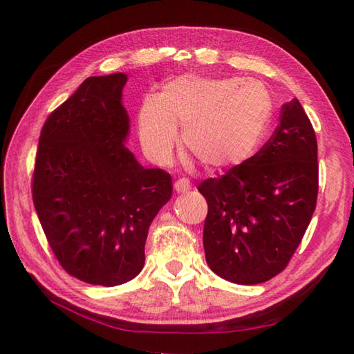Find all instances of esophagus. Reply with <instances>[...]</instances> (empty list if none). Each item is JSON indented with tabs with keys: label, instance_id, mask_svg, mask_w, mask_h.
<instances>
[{
	"label": "esophagus",
	"instance_id": "obj_1",
	"mask_svg": "<svg viewBox=\"0 0 354 354\" xmlns=\"http://www.w3.org/2000/svg\"><path fill=\"white\" fill-rule=\"evenodd\" d=\"M175 190L178 192V194H184V192H189L190 190V181L187 178H181L178 179V181L175 183Z\"/></svg>",
	"mask_w": 354,
	"mask_h": 354
}]
</instances>
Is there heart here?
<instances>
[{"label":"heart","mask_w":354,"mask_h":354,"mask_svg":"<svg viewBox=\"0 0 354 354\" xmlns=\"http://www.w3.org/2000/svg\"><path fill=\"white\" fill-rule=\"evenodd\" d=\"M273 113L272 98L261 82L239 77L183 76L159 97H148L139 111L143 151L165 164L183 128V147L206 170L232 169L261 145Z\"/></svg>","instance_id":"1"}]
</instances>
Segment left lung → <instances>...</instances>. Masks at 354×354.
Returning <instances> with one entry per match:
<instances>
[{
    "instance_id": "8db88e82",
    "label": "left lung",
    "mask_w": 354,
    "mask_h": 354,
    "mask_svg": "<svg viewBox=\"0 0 354 354\" xmlns=\"http://www.w3.org/2000/svg\"><path fill=\"white\" fill-rule=\"evenodd\" d=\"M207 201L206 262L236 284H259L287 267L319 194L317 139L297 98L281 107L266 145L226 175L198 185Z\"/></svg>"
}]
</instances>
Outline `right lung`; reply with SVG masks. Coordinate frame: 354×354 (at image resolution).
I'll return each mask as SVG.
<instances>
[{
    "mask_svg": "<svg viewBox=\"0 0 354 354\" xmlns=\"http://www.w3.org/2000/svg\"><path fill=\"white\" fill-rule=\"evenodd\" d=\"M124 73L91 76L46 118L32 200L62 268L95 286L136 278L156 215L170 200L169 173L145 169L124 147Z\"/></svg>",
    "mask_w": 354,
    "mask_h": 354,
    "instance_id": "right-lung-1",
    "label": "right lung"
}]
</instances>
